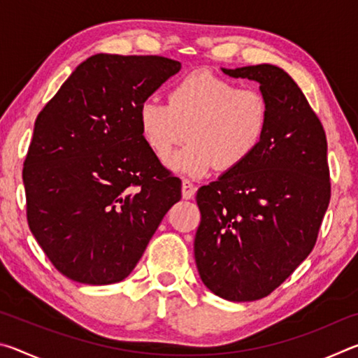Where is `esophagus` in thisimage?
<instances>
[{"instance_id": "34e87169", "label": "esophagus", "mask_w": 358, "mask_h": 358, "mask_svg": "<svg viewBox=\"0 0 358 358\" xmlns=\"http://www.w3.org/2000/svg\"><path fill=\"white\" fill-rule=\"evenodd\" d=\"M194 194H196V186H194L189 180L181 181V196H183V199L189 201V199L194 197Z\"/></svg>"}]
</instances>
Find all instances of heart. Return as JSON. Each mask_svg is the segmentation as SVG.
<instances>
[{
	"label": "heart",
	"mask_w": 358,
	"mask_h": 358,
	"mask_svg": "<svg viewBox=\"0 0 358 358\" xmlns=\"http://www.w3.org/2000/svg\"><path fill=\"white\" fill-rule=\"evenodd\" d=\"M138 126L159 159L187 134L189 142L166 164L173 172L201 178L216 166L234 171L256 153L268 128V104L256 90L197 71L173 85L169 104L145 99L138 107Z\"/></svg>",
	"instance_id": "heart-1"
}]
</instances>
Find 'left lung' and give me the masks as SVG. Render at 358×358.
Instances as JSON below:
<instances>
[{"label":"left lung","instance_id":"8db88e82","mask_svg":"<svg viewBox=\"0 0 358 358\" xmlns=\"http://www.w3.org/2000/svg\"><path fill=\"white\" fill-rule=\"evenodd\" d=\"M221 71L259 83L268 128L243 166L197 191L202 217L194 257L215 295L254 301L273 292L316 245L330 202L327 138L284 69L257 64Z\"/></svg>","mask_w":358,"mask_h":358}]
</instances>
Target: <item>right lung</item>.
<instances>
[{
	"label": "right lung",
	"instance_id": "add662e5",
	"mask_svg": "<svg viewBox=\"0 0 358 358\" xmlns=\"http://www.w3.org/2000/svg\"><path fill=\"white\" fill-rule=\"evenodd\" d=\"M181 64L98 53L76 68L34 123L23 185L31 234L72 281H123L181 199L145 143L138 107Z\"/></svg>",
	"mask_w": 358,
	"mask_h": 358
}]
</instances>
